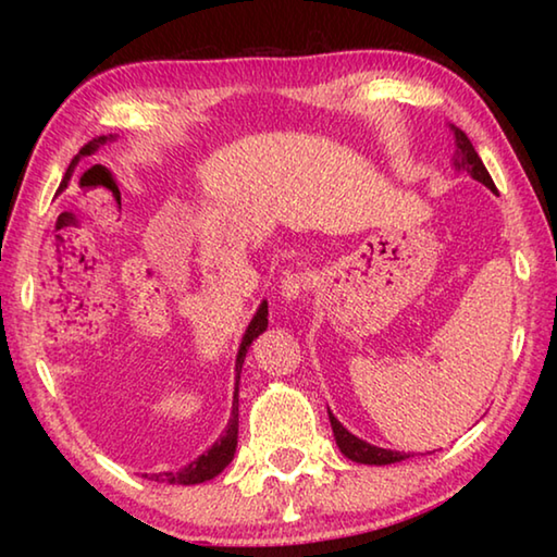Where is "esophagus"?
<instances>
[{
    "instance_id": "34e87169",
    "label": "esophagus",
    "mask_w": 557,
    "mask_h": 557,
    "mask_svg": "<svg viewBox=\"0 0 557 557\" xmlns=\"http://www.w3.org/2000/svg\"><path fill=\"white\" fill-rule=\"evenodd\" d=\"M309 285H312V280H309L307 272H285V277L280 282V295L287 301L299 299L309 289Z\"/></svg>"
}]
</instances>
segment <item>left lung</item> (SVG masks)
<instances>
[{
	"label": "left lung",
	"instance_id": "1",
	"mask_svg": "<svg viewBox=\"0 0 557 557\" xmlns=\"http://www.w3.org/2000/svg\"><path fill=\"white\" fill-rule=\"evenodd\" d=\"M451 132H455V145H457L455 166L457 169H465L467 174H471V178H476V182H482L484 186L492 188V191H496L492 176H488L484 162H482V159H479L476 149L471 147L469 137L459 127H455V125H451ZM329 422H332L336 445H338V449H342V455L348 457L351 461H358V465H393V461H403V459L410 457V455H405V451H393V449L373 447V445H369V442L358 440L356 435H351V432H348L342 425V422L334 418L332 412H329Z\"/></svg>",
	"mask_w": 557,
	"mask_h": 557
}]
</instances>
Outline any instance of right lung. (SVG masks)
I'll return each mask as SVG.
<instances>
[{"label": "right lung", "mask_w": 557, "mask_h": 557, "mask_svg": "<svg viewBox=\"0 0 557 557\" xmlns=\"http://www.w3.org/2000/svg\"><path fill=\"white\" fill-rule=\"evenodd\" d=\"M110 139H115L112 135H100V137H92L90 143L81 149L78 157H88L96 152L100 145L110 143ZM75 157V159H78ZM71 176V166L69 172H65V178L61 184L69 182ZM268 329V301H262L260 309L252 317V322L248 324V332L243 336V344L238 348V358H235V393H233V410H231V420H228V428H225L223 435L215 440V445L203 451L199 459H194L191 465L178 469V471H162V474H149L152 482H166V484H201V482H209V479L219 476L221 471L231 465V459L235 455V445H238V381H240V369H243V361H245V354H248V348L252 344V338L260 336L262 332ZM147 476V474H145Z\"/></svg>", "instance_id": "add662e5"}]
</instances>
